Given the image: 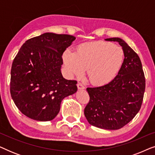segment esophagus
I'll return each instance as SVG.
<instances>
[{"label":"esophagus","instance_id":"1","mask_svg":"<svg viewBox=\"0 0 155 155\" xmlns=\"http://www.w3.org/2000/svg\"><path fill=\"white\" fill-rule=\"evenodd\" d=\"M77 86H78V90H84V84H82V83H81V82H78V84H77Z\"/></svg>","mask_w":155,"mask_h":155}]
</instances>
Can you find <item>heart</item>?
<instances>
[{
    "mask_svg": "<svg viewBox=\"0 0 155 155\" xmlns=\"http://www.w3.org/2000/svg\"><path fill=\"white\" fill-rule=\"evenodd\" d=\"M124 54L120 46L96 41L80 45L73 52L66 50L63 60L71 75L81 76L87 68V76L92 84L104 85L111 81L119 72Z\"/></svg>",
    "mask_w": 155,
    "mask_h": 155,
    "instance_id": "obj_1",
    "label": "heart"
}]
</instances>
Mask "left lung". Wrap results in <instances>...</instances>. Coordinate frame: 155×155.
I'll use <instances>...</instances> for the list:
<instances>
[{
	"label": "left lung",
	"instance_id": "8db88e82",
	"mask_svg": "<svg viewBox=\"0 0 155 155\" xmlns=\"http://www.w3.org/2000/svg\"><path fill=\"white\" fill-rule=\"evenodd\" d=\"M105 40L118 42L124 51V62L117 75L109 83L87 88L90 99L84 114L93 126L118 130L140 109L145 79L140 59L124 39L113 37Z\"/></svg>",
	"mask_w": 155,
	"mask_h": 155
}]
</instances>
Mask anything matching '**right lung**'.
Returning a JSON list of instances; mask_svg holds the SVG:
<instances>
[{
    "instance_id": "obj_1",
    "label": "right lung",
    "mask_w": 155,
    "mask_h": 155,
    "mask_svg": "<svg viewBox=\"0 0 155 155\" xmlns=\"http://www.w3.org/2000/svg\"><path fill=\"white\" fill-rule=\"evenodd\" d=\"M73 36L46 32L25 41L12 62L10 94L16 107L27 117L51 120L63 99L77 92V81L61 73L62 55Z\"/></svg>"
}]
</instances>
